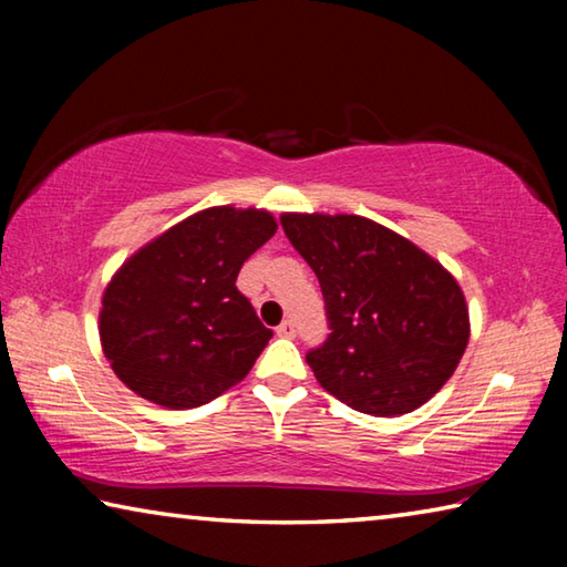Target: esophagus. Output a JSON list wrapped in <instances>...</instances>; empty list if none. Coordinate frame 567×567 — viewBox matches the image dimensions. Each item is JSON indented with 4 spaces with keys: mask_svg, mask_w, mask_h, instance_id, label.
<instances>
[{
    "mask_svg": "<svg viewBox=\"0 0 567 567\" xmlns=\"http://www.w3.org/2000/svg\"><path fill=\"white\" fill-rule=\"evenodd\" d=\"M295 324L290 322V320H285L282 324H280V328H277V334H280V338H287V340H292L295 338Z\"/></svg>",
    "mask_w": 567,
    "mask_h": 567,
    "instance_id": "obj_1",
    "label": "esophagus"
}]
</instances>
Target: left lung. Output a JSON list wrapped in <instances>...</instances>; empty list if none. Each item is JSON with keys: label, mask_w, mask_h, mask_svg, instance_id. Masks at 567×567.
Here are the masks:
<instances>
[{"label": "left lung", "mask_w": 567, "mask_h": 567, "mask_svg": "<svg viewBox=\"0 0 567 567\" xmlns=\"http://www.w3.org/2000/svg\"><path fill=\"white\" fill-rule=\"evenodd\" d=\"M280 223L322 287L332 332L307 352L320 385L378 417L425 405L470 340L455 277L368 217L285 213Z\"/></svg>", "instance_id": "left-lung-1"}]
</instances>
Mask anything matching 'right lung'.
<instances>
[{
    "label": "right lung",
    "instance_id": "1",
    "mask_svg": "<svg viewBox=\"0 0 567 567\" xmlns=\"http://www.w3.org/2000/svg\"><path fill=\"white\" fill-rule=\"evenodd\" d=\"M275 233L267 209L225 205L137 249L102 295L100 340L114 375L169 410L199 408L245 380L272 330L235 282Z\"/></svg>",
    "mask_w": 567,
    "mask_h": 567
}]
</instances>
